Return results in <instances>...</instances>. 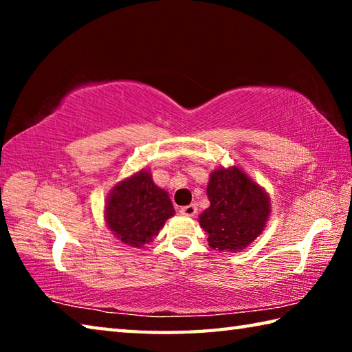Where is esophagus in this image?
I'll use <instances>...</instances> for the list:
<instances>
[{"label": "esophagus", "instance_id": "1", "mask_svg": "<svg viewBox=\"0 0 352 352\" xmlns=\"http://www.w3.org/2000/svg\"><path fill=\"white\" fill-rule=\"evenodd\" d=\"M180 214H182V216H186V217H192V216H195V214H197V206H195L194 204L182 206Z\"/></svg>", "mask_w": 352, "mask_h": 352}]
</instances>
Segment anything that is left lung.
<instances>
[{
	"instance_id": "left-lung-1",
	"label": "left lung",
	"mask_w": 352,
	"mask_h": 352,
	"mask_svg": "<svg viewBox=\"0 0 352 352\" xmlns=\"http://www.w3.org/2000/svg\"><path fill=\"white\" fill-rule=\"evenodd\" d=\"M210 208L200 214L211 248L239 252L264 230L270 201L239 168L214 170L206 189Z\"/></svg>"
}]
</instances>
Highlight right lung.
Wrapping results in <instances>:
<instances>
[{
  "label": "right lung",
  "mask_w": 352,
  "mask_h": 352,
  "mask_svg": "<svg viewBox=\"0 0 352 352\" xmlns=\"http://www.w3.org/2000/svg\"><path fill=\"white\" fill-rule=\"evenodd\" d=\"M174 212L168 192L152 182L151 174L141 170L111 190L105 219L118 239L141 247L157 236Z\"/></svg>",
  "instance_id": "1"
}]
</instances>
